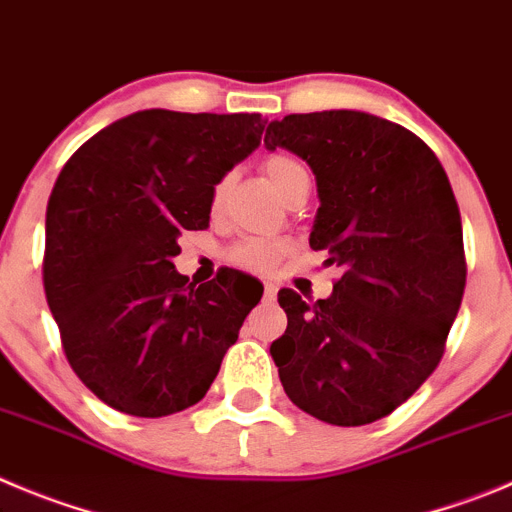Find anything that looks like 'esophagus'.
Here are the masks:
<instances>
[{"label":"esophagus","mask_w":512,"mask_h":512,"mask_svg":"<svg viewBox=\"0 0 512 512\" xmlns=\"http://www.w3.org/2000/svg\"><path fill=\"white\" fill-rule=\"evenodd\" d=\"M262 298H265L267 303H272V300L278 298V288H275V285H272V283H267L265 285V293H262Z\"/></svg>","instance_id":"obj_1"}]
</instances>
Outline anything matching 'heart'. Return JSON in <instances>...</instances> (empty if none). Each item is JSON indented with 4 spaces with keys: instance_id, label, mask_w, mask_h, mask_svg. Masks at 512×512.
<instances>
[{
    "instance_id": "heart-1",
    "label": "heart",
    "mask_w": 512,
    "mask_h": 512,
    "mask_svg": "<svg viewBox=\"0 0 512 512\" xmlns=\"http://www.w3.org/2000/svg\"><path fill=\"white\" fill-rule=\"evenodd\" d=\"M262 171H265L267 181L272 184V189L278 191L285 202H293L300 194H308L310 191V174L305 169V164L295 156L283 154V151H275V154H267L262 159ZM229 186H232V176H222V179L214 181L212 191H209V209L212 214L222 212L224 202H227ZM288 252V242L283 240H247L240 242L229 252L234 262L250 272H270L272 267L278 265L280 257Z\"/></svg>"
}]
</instances>
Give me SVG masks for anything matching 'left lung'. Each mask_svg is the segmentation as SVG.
<instances>
[{
	"label": "left lung",
	"mask_w": 512,
	"mask_h": 512,
	"mask_svg": "<svg viewBox=\"0 0 512 512\" xmlns=\"http://www.w3.org/2000/svg\"><path fill=\"white\" fill-rule=\"evenodd\" d=\"M265 146L308 161L321 197L310 247L343 270L318 303L278 293L288 328L270 353L285 394L336 427L389 417L439 366L465 295L450 179L422 138L358 111L285 116Z\"/></svg>",
	"instance_id": "left-lung-1"
}]
</instances>
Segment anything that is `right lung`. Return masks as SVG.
I'll use <instances>...</instances> for the list:
<instances>
[{"label": "right lung", "mask_w": 512, "mask_h": 512, "mask_svg": "<svg viewBox=\"0 0 512 512\" xmlns=\"http://www.w3.org/2000/svg\"><path fill=\"white\" fill-rule=\"evenodd\" d=\"M260 113L138 111L62 166L45 219L42 283L78 379L131 417L204 399L260 285L237 270L197 288L181 232L209 227V191L260 143Z\"/></svg>", "instance_id": "add662e5"}]
</instances>
